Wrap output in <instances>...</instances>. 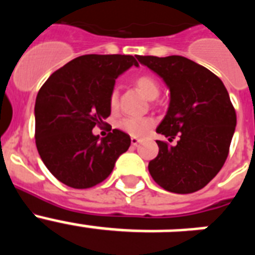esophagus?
<instances>
[{"label": "esophagus", "mask_w": 255, "mask_h": 255, "mask_svg": "<svg viewBox=\"0 0 255 255\" xmlns=\"http://www.w3.org/2000/svg\"><path fill=\"white\" fill-rule=\"evenodd\" d=\"M139 143H140V139L135 138V136H131V144H132V145H135V147H136Z\"/></svg>", "instance_id": "34e87169"}]
</instances>
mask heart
I'll list each match as a JSON object with an SVG mask.
<instances>
[{
  "mask_svg": "<svg viewBox=\"0 0 255 255\" xmlns=\"http://www.w3.org/2000/svg\"><path fill=\"white\" fill-rule=\"evenodd\" d=\"M135 85L138 87L139 91L147 97L148 100H155L159 96L161 87L159 83L150 75H140L135 79ZM119 106V92L114 89L110 94V108L115 111ZM119 129L128 132L131 136H141L148 131L152 126L150 119H141V117H124L123 120L117 124Z\"/></svg>",
  "mask_w": 255,
  "mask_h": 255,
  "instance_id": "heart-1",
  "label": "heart"
}]
</instances>
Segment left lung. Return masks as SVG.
I'll list each match as a JSON object with an SVG mask.
<instances>
[{
	"label": "left lung",
	"instance_id": "obj_1",
	"mask_svg": "<svg viewBox=\"0 0 255 255\" xmlns=\"http://www.w3.org/2000/svg\"><path fill=\"white\" fill-rule=\"evenodd\" d=\"M163 79L170 105L155 131L176 145L157 140L158 155L149 162L150 176L164 190L189 194L220 172L235 132L236 114L224 83L202 65L182 56H136Z\"/></svg>",
	"mask_w": 255,
	"mask_h": 255
}]
</instances>
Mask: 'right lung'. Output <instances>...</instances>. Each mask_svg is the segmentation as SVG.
I'll return each instance as SVG.
<instances>
[{
    "mask_svg": "<svg viewBox=\"0 0 255 255\" xmlns=\"http://www.w3.org/2000/svg\"><path fill=\"white\" fill-rule=\"evenodd\" d=\"M138 61L129 55H84L52 74L35 100V144L49 172L65 185L88 189L112 172L131 139L114 129L92 132L111 115L117 76Z\"/></svg>",
    "mask_w": 255,
    "mask_h": 255,
    "instance_id": "1",
    "label": "right lung"
}]
</instances>
